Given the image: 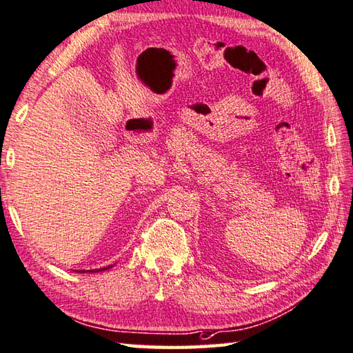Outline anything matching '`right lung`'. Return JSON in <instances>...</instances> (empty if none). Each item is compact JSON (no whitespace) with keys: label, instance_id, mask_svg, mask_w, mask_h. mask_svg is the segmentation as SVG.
<instances>
[{"label":"right lung","instance_id":"right-lung-1","mask_svg":"<svg viewBox=\"0 0 353 353\" xmlns=\"http://www.w3.org/2000/svg\"><path fill=\"white\" fill-rule=\"evenodd\" d=\"M110 268H112V265H108V268H101V269H95V270H75V272H81V274H84V272H90V274H92V272H103V270H108Z\"/></svg>","mask_w":353,"mask_h":353}]
</instances>
